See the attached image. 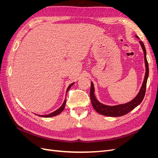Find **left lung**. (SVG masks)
<instances>
[{
    "mask_svg": "<svg viewBox=\"0 0 158 158\" xmlns=\"http://www.w3.org/2000/svg\"><path fill=\"white\" fill-rule=\"evenodd\" d=\"M136 37L138 38V39H139V37H138L137 35H136ZM139 43L142 47L143 52H144V63H145V67H146V73L144 76V81H143V83L140 89L139 92L138 93L137 95L135 98L128 103L116 105V106H107V105H104L101 102H99L96 99V98H95V94H94V92H95L94 85L93 82H91V89H90V93H89L91 102H92L94 109L98 113L102 114V115L107 116V117H121L123 115H125V114L131 111L132 110H133L135 107H136L138 106H139L140 103L142 102L146 93L147 80L148 78V75H149V68H148V63L146 59V51L145 46L142 41H139Z\"/></svg>",
    "mask_w": 158,
    "mask_h": 158,
    "instance_id": "obj_1",
    "label": "left lung"
}]
</instances>
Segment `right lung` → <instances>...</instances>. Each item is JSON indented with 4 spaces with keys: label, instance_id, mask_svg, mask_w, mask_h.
Returning a JSON list of instances; mask_svg holds the SVG:
<instances>
[{
    "label": "right lung",
    "instance_id": "1",
    "mask_svg": "<svg viewBox=\"0 0 158 158\" xmlns=\"http://www.w3.org/2000/svg\"><path fill=\"white\" fill-rule=\"evenodd\" d=\"M74 84V82L70 84L69 85V87H68L67 89H66V93L68 92V91L70 89V88L72 86H73ZM66 102V99H64V102H63V103L62 104V106H60L58 109H56V111H55L54 112H52V113H49V114H46V115H41V114H37V115H38V116H40V117H52L56 116V115H57V114H60L62 111H63L64 109V107H65Z\"/></svg>",
    "mask_w": 158,
    "mask_h": 158
}]
</instances>
